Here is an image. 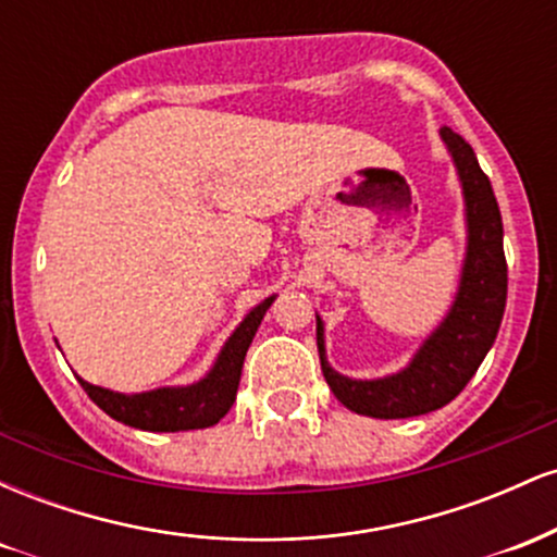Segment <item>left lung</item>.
<instances>
[{
  "label": "left lung",
  "mask_w": 557,
  "mask_h": 557,
  "mask_svg": "<svg viewBox=\"0 0 557 557\" xmlns=\"http://www.w3.org/2000/svg\"><path fill=\"white\" fill-rule=\"evenodd\" d=\"M440 136L461 175L469 225L461 287L445 322L426 337L403 372L382 380H348L327 363L324 327L317 317V345L324 380L335 398L361 417L408 419L447 406L476 374L503 322L508 264L497 198L492 194L490 177L479 168L474 149L447 125L440 127Z\"/></svg>",
  "instance_id": "1"
}]
</instances>
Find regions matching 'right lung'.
<instances>
[{
	"label": "right lung",
	"instance_id": "add662e5",
	"mask_svg": "<svg viewBox=\"0 0 557 557\" xmlns=\"http://www.w3.org/2000/svg\"><path fill=\"white\" fill-rule=\"evenodd\" d=\"M272 298L259 304L240 322V327L230 335V341L222 348L220 359L212 367V372L201 382L188 387H159L151 393L123 395L112 389L88 385L81 380L83 389L88 393L96 406L112 419L123 421L127 426L146 432H185V430H203L214 426L225 413L233 408L235 393L240 385V369L246 350L257 335L261 319L272 306Z\"/></svg>",
	"mask_w": 557,
	"mask_h": 557
}]
</instances>
